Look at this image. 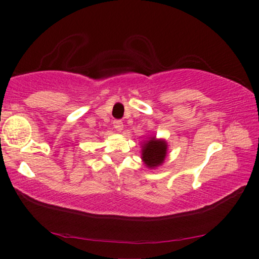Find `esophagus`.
<instances>
[{
	"label": "esophagus",
	"instance_id": "esophagus-1",
	"mask_svg": "<svg viewBox=\"0 0 259 259\" xmlns=\"http://www.w3.org/2000/svg\"><path fill=\"white\" fill-rule=\"evenodd\" d=\"M113 125H114V128L116 129V131H121L122 129H123V122H122L121 120H114Z\"/></svg>",
	"mask_w": 259,
	"mask_h": 259
}]
</instances>
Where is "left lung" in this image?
I'll return each instance as SVG.
<instances>
[{"label":"left lung","mask_w":259,"mask_h":259,"mask_svg":"<svg viewBox=\"0 0 259 259\" xmlns=\"http://www.w3.org/2000/svg\"><path fill=\"white\" fill-rule=\"evenodd\" d=\"M166 154V144L163 140H155L152 138L151 140L144 145L142 159L145 164L150 168L160 165L165 159Z\"/></svg>","instance_id":"left-lung-1"}]
</instances>
